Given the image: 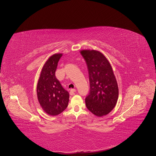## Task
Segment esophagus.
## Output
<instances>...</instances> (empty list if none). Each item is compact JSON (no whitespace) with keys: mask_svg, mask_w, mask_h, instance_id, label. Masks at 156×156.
I'll return each instance as SVG.
<instances>
[{"mask_svg":"<svg viewBox=\"0 0 156 156\" xmlns=\"http://www.w3.org/2000/svg\"><path fill=\"white\" fill-rule=\"evenodd\" d=\"M76 90L75 89H71L70 90V95H75V92Z\"/></svg>","mask_w":156,"mask_h":156,"instance_id":"1","label":"esophagus"}]
</instances>
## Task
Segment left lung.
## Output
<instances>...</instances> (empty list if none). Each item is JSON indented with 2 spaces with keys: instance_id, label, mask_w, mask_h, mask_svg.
Listing matches in <instances>:
<instances>
[{
  "instance_id": "1",
  "label": "left lung",
  "mask_w": 156,
  "mask_h": 156,
  "mask_svg": "<svg viewBox=\"0 0 156 156\" xmlns=\"http://www.w3.org/2000/svg\"><path fill=\"white\" fill-rule=\"evenodd\" d=\"M88 69L90 89L85 98L87 108L94 115L102 117L109 114L116 105L119 87L112 67L100 52L82 50Z\"/></svg>"
}]
</instances>
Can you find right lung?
<instances>
[{"label":"right lung","mask_w":156,"mask_h":156,"mask_svg":"<svg viewBox=\"0 0 156 156\" xmlns=\"http://www.w3.org/2000/svg\"><path fill=\"white\" fill-rule=\"evenodd\" d=\"M62 54H55L44 64L37 85L38 101L42 109L50 115H57L67 107L69 94L55 76Z\"/></svg>","instance_id":"right-lung-1"}]
</instances>
